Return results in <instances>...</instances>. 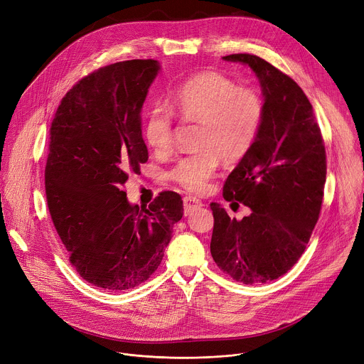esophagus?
Returning <instances> with one entry per match:
<instances>
[{
	"label": "esophagus",
	"instance_id": "obj_1",
	"mask_svg": "<svg viewBox=\"0 0 364 364\" xmlns=\"http://www.w3.org/2000/svg\"><path fill=\"white\" fill-rule=\"evenodd\" d=\"M203 203L197 198V197H193V196H186L184 197V215L188 216L191 213H194L196 210L201 209Z\"/></svg>",
	"mask_w": 364,
	"mask_h": 364
}]
</instances>
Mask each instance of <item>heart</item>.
<instances>
[{"label": "heart", "mask_w": 364, "mask_h": 364, "mask_svg": "<svg viewBox=\"0 0 364 364\" xmlns=\"http://www.w3.org/2000/svg\"><path fill=\"white\" fill-rule=\"evenodd\" d=\"M178 114L200 121L198 146L171 170V178L191 191H201L219 168L222 154L230 161L240 160L256 141L264 121V102L255 90L239 87L218 72L196 75L173 95ZM144 135L157 152H167L173 145V112L154 107L145 119Z\"/></svg>", "instance_id": "b5f03b06"}]
</instances>
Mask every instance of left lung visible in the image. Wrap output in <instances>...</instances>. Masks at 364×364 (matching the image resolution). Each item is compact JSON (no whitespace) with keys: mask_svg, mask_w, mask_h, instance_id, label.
I'll return each mask as SVG.
<instances>
[{"mask_svg":"<svg viewBox=\"0 0 364 364\" xmlns=\"http://www.w3.org/2000/svg\"><path fill=\"white\" fill-rule=\"evenodd\" d=\"M222 59L252 69L262 89L264 121L223 190L228 201L247 205L250 215L230 219L212 203L210 252L233 279L265 284L296 264L313 233L324 194L326 148L313 107L289 76L253 55Z\"/></svg>","mask_w":364,"mask_h":364,"instance_id":"1","label":"left lung"}]
</instances>
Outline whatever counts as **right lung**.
Segmentation results:
<instances>
[{"label":"right lung","mask_w":364,"mask_h":364,"mask_svg":"<svg viewBox=\"0 0 364 364\" xmlns=\"http://www.w3.org/2000/svg\"><path fill=\"white\" fill-rule=\"evenodd\" d=\"M160 70L149 59L93 72L66 93L50 128L44 178L51 220L70 264L97 288L124 291L146 281L183 218L174 191L138 207L122 188L148 160L141 112Z\"/></svg>","instance_id":"add662e5"}]
</instances>
